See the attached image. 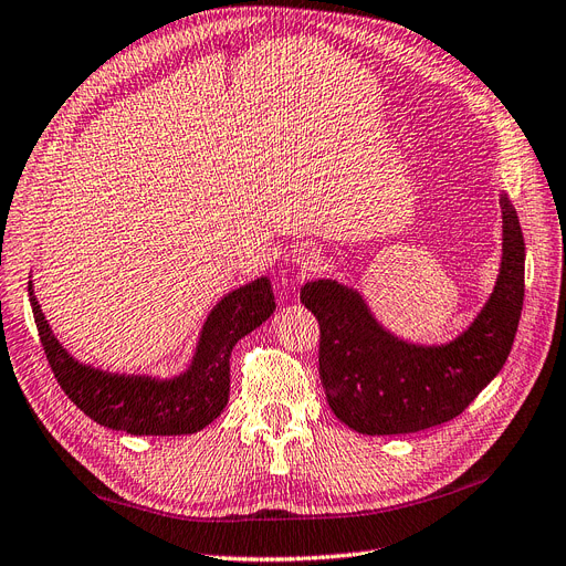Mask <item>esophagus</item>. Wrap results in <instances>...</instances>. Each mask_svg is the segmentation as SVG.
Here are the masks:
<instances>
[{
	"mask_svg": "<svg viewBox=\"0 0 566 566\" xmlns=\"http://www.w3.org/2000/svg\"><path fill=\"white\" fill-rule=\"evenodd\" d=\"M298 261H301V263H305V265H312V261H314V252H307V250H305V252L301 254V259H298Z\"/></svg>",
	"mask_w": 566,
	"mask_h": 566,
	"instance_id": "obj_1",
	"label": "esophagus"
}]
</instances>
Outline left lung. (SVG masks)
<instances>
[{"label":"left lung","instance_id":"8db88e82","mask_svg":"<svg viewBox=\"0 0 566 566\" xmlns=\"http://www.w3.org/2000/svg\"><path fill=\"white\" fill-rule=\"evenodd\" d=\"M502 263L488 303L455 339L413 344L386 331L365 298L337 280L301 289L322 328L318 375L337 419L360 434H407L462 413L497 377L513 347L525 296V240L509 196Z\"/></svg>","mask_w":566,"mask_h":566}]
</instances>
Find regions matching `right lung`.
Returning a JSON list of instances; mask_svg holds the SVG:
<instances>
[{
  "instance_id": "add662e5",
  "label": "right lung",
  "mask_w": 566,
  "mask_h": 566,
  "mask_svg": "<svg viewBox=\"0 0 566 566\" xmlns=\"http://www.w3.org/2000/svg\"><path fill=\"white\" fill-rule=\"evenodd\" d=\"M30 303L43 352L69 400L104 428L157 437L199 432L222 413L229 402L233 347L275 312L268 277L233 289L210 310L187 370L159 379L106 373L76 360L48 326L32 282Z\"/></svg>"
}]
</instances>
